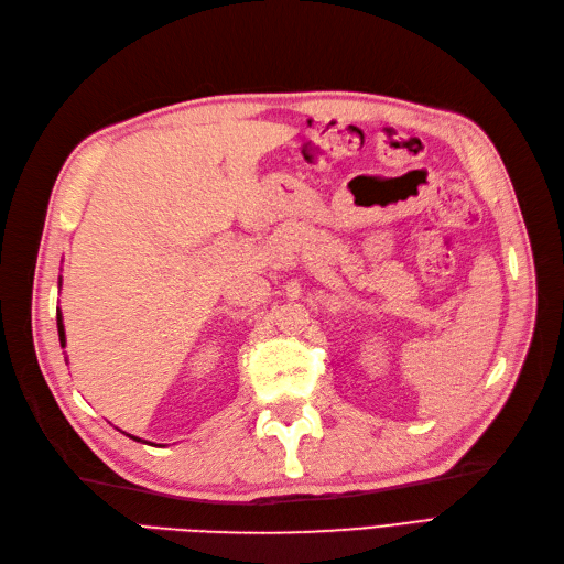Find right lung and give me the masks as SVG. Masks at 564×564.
<instances>
[{
  "mask_svg": "<svg viewBox=\"0 0 564 564\" xmlns=\"http://www.w3.org/2000/svg\"><path fill=\"white\" fill-rule=\"evenodd\" d=\"M58 336H61V346H65V329H63V317H61V311H58ZM133 440H139V437H133Z\"/></svg>",
  "mask_w": 564,
  "mask_h": 564,
  "instance_id": "1",
  "label": "right lung"
}]
</instances>
